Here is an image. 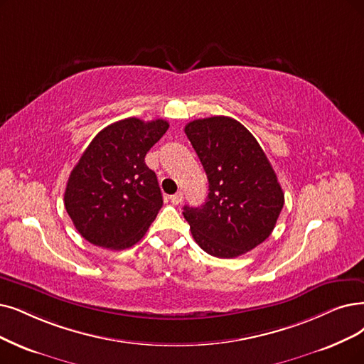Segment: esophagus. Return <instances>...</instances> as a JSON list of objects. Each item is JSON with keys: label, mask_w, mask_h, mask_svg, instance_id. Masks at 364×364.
Here are the masks:
<instances>
[{"label": "esophagus", "mask_w": 364, "mask_h": 364, "mask_svg": "<svg viewBox=\"0 0 364 364\" xmlns=\"http://www.w3.org/2000/svg\"><path fill=\"white\" fill-rule=\"evenodd\" d=\"M170 200H171L173 205H179V203L183 200V193H182V191H178L176 194H173V196L170 197Z\"/></svg>", "instance_id": "34e87169"}]
</instances>
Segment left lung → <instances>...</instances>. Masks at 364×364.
I'll return each instance as SVG.
<instances>
[{
    "mask_svg": "<svg viewBox=\"0 0 364 364\" xmlns=\"http://www.w3.org/2000/svg\"><path fill=\"white\" fill-rule=\"evenodd\" d=\"M209 181L208 201L183 208L194 240L218 258H235L263 243L284 208V191L255 137L228 116L185 127Z\"/></svg>",
    "mask_w": 364,
    "mask_h": 364,
    "instance_id": "obj_1",
    "label": "left lung"
}]
</instances>
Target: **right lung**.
<instances>
[{
    "instance_id": "obj_1",
    "label": "right lung",
    "mask_w": 364,
    "mask_h": 364,
    "mask_svg": "<svg viewBox=\"0 0 364 364\" xmlns=\"http://www.w3.org/2000/svg\"><path fill=\"white\" fill-rule=\"evenodd\" d=\"M168 122L127 118L92 139L70 173L64 206L90 243L121 251L136 245L163 208L156 174L144 156Z\"/></svg>"
}]
</instances>
